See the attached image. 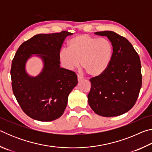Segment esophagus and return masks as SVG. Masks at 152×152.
Wrapping results in <instances>:
<instances>
[{"instance_id": "obj_1", "label": "esophagus", "mask_w": 152, "mask_h": 152, "mask_svg": "<svg viewBox=\"0 0 152 152\" xmlns=\"http://www.w3.org/2000/svg\"><path fill=\"white\" fill-rule=\"evenodd\" d=\"M82 79H84L83 77H82V76H80V75H79V74H78V81L79 80H82Z\"/></svg>"}]
</instances>
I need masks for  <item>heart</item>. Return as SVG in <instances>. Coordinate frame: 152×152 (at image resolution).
<instances>
[{"instance_id": "b5f03b06", "label": "heart", "mask_w": 152, "mask_h": 152, "mask_svg": "<svg viewBox=\"0 0 152 152\" xmlns=\"http://www.w3.org/2000/svg\"><path fill=\"white\" fill-rule=\"evenodd\" d=\"M68 48L61 49L59 58L64 68L72 70L81 66L90 76H97L107 70L111 62L114 49L106 38L88 34L76 35L69 41Z\"/></svg>"}]
</instances>
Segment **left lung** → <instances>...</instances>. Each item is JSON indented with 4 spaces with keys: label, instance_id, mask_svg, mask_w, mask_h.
Instances as JSON below:
<instances>
[{
    "label": "left lung",
    "instance_id": "obj_1",
    "mask_svg": "<svg viewBox=\"0 0 152 152\" xmlns=\"http://www.w3.org/2000/svg\"><path fill=\"white\" fill-rule=\"evenodd\" d=\"M95 34L107 36L114 52L107 70L90 79L88 104L101 116H119L134 106L140 94L142 84L140 56L132 43L116 33L105 31Z\"/></svg>",
    "mask_w": 152,
    "mask_h": 152
}]
</instances>
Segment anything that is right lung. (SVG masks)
Listing matches in <instances>:
<instances>
[{
    "label": "right lung",
    "instance_id": "right-lung-1",
    "mask_svg": "<svg viewBox=\"0 0 152 152\" xmlns=\"http://www.w3.org/2000/svg\"><path fill=\"white\" fill-rule=\"evenodd\" d=\"M71 35L66 31L36 35L23 43L15 53L11 69L12 92L23 112L33 119L51 121L60 117L69 94L78 84L76 73L60 66L59 52ZM32 54H39L45 63L42 73L35 78L24 70Z\"/></svg>",
    "mask_w": 152,
    "mask_h": 152
}]
</instances>
